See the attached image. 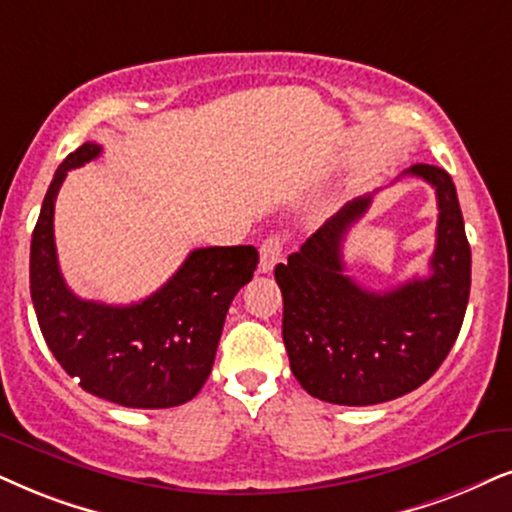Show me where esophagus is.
<instances>
[{
	"label": "esophagus",
	"instance_id": "1",
	"mask_svg": "<svg viewBox=\"0 0 512 512\" xmlns=\"http://www.w3.org/2000/svg\"><path fill=\"white\" fill-rule=\"evenodd\" d=\"M283 255V241L281 236H267L260 245V271L262 274H269L271 269L276 267V262L281 260Z\"/></svg>",
	"mask_w": 512,
	"mask_h": 512
}]
</instances>
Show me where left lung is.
Listing matches in <instances>:
<instances>
[{
  "label": "left lung",
  "instance_id": "left-lung-1",
  "mask_svg": "<svg viewBox=\"0 0 512 512\" xmlns=\"http://www.w3.org/2000/svg\"><path fill=\"white\" fill-rule=\"evenodd\" d=\"M437 193V243L425 278L373 293L345 274L342 243L371 196L354 198L302 248L276 264L283 342L304 390L340 406H371L409 394L442 366L470 297V245L449 172L413 165Z\"/></svg>",
  "mask_w": 512,
  "mask_h": 512
}]
</instances>
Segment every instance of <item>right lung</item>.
Returning <instances> with one entry per match:
<instances>
[{
    "instance_id": "add662e5",
    "label": "right lung",
    "mask_w": 512,
    "mask_h": 512,
    "mask_svg": "<svg viewBox=\"0 0 512 512\" xmlns=\"http://www.w3.org/2000/svg\"><path fill=\"white\" fill-rule=\"evenodd\" d=\"M87 141L58 165L30 243V295L58 364L84 392L127 409H170L205 385L229 304L255 274L252 245L193 250L146 300H82L63 281L54 243V203L68 170L99 158Z\"/></svg>"
}]
</instances>
